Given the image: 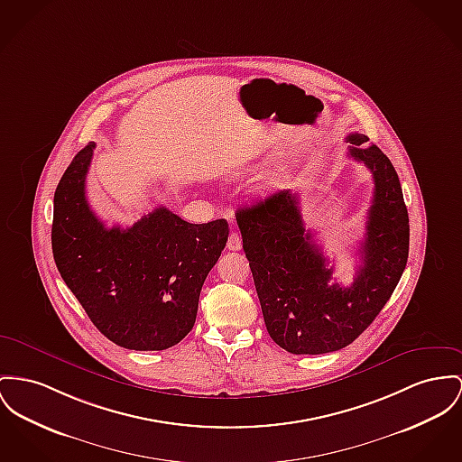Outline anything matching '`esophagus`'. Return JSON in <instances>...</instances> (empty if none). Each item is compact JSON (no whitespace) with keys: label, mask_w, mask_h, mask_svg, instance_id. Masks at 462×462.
Masks as SVG:
<instances>
[{"label":"esophagus","mask_w":462,"mask_h":462,"mask_svg":"<svg viewBox=\"0 0 462 462\" xmlns=\"http://www.w3.org/2000/svg\"><path fill=\"white\" fill-rule=\"evenodd\" d=\"M227 248L233 250V252H236V250L242 248V238H240L238 233H231V235H229V238H227Z\"/></svg>","instance_id":"34e87169"}]
</instances>
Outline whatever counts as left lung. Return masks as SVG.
Masks as SVG:
<instances>
[{
  "label": "left lung",
  "mask_w": 462,
  "mask_h": 462,
  "mask_svg": "<svg viewBox=\"0 0 462 462\" xmlns=\"http://www.w3.org/2000/svg\"><path fill=\"white\" fill-rule=\"evenodd\" d=\"M348 157L373 175L361 266L348 287L331 283L320 246L305 229L298 194L280 190L236 212L264 324L291 354H328L357 338L385 307L406 268L410 224L398 173L368 136L354 133Z\"/></svg>",
  "instance_id": "8db88e82"
}]
</instances>
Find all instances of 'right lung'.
I'll return each mask as SVG.
<instances>
[{
    "instance_id": "add662e5",
    "label": "right lung",
    "mask_w": 462,
    "mask_h": 462,
    "mask_svg": "<svg viewBox=\"0 0 462 462\" xmlns=\"http://www.w3.org/2000/svg\"><path fill=\"white\" fill-rule=\"evenodd\" d=\"M93 151L91 142L73 157L54 194L56 266L101 335L129 350L170 348L196 322L227 220L190 224L161 207L127 229L106 227L86 198Z\"/></svg>"
}]
</instances>
